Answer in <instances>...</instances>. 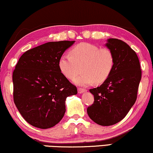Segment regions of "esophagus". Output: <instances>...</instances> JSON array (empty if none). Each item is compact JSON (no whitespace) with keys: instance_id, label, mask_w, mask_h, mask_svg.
Listing matches in <instances>:
<instances>
[{"instance_id":"1","label":"esophagus","mask_w":153,"mask_h":153,"mask_svg":"<svg viewBox=\"0 0 153 153\" xmlns=\"http://www.w3.org/2000/svg\"><path fill=\"white\" fill-rule=\"evenodd\" d=\"M77 91H78L79 94H82L83 92L87 91V89H84V88H78V89H77Z\"/></svg>"}]
</instances>
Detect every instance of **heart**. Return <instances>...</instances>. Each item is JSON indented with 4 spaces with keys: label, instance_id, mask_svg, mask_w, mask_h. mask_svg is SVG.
Masks as SVG:
<instances>
[{
    "label": "heart",
    "instance_id": "b5f03b06",
    "mask_svg": "<svg viewBox=\"0 0 153 153\" xmlns=\"http://www.w3.org/2000/svg\"><path fill=\"white\" fill-rule=\"evenodd\" d=\"M114 57L107 48H100L89 43H80L71 51V55H62L59 60L62 74L68 79H73L80 72L83 74L76 77L77 85L87 86L102 83L107 79L112 71Z\"/></svg>",
    "mask_w": 153,
    "mask_h": 153
}]
</instances>
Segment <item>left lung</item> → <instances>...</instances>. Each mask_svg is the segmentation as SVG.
I'll return each mask as SVG.
<instances>
[{
  "label": "left lung",
  "instance_id": "8db88e82",
  "mask_svg": "<svg viewBox=\"0 0 153 153\" xmlns=\"http://www.w3.org/2000/svg\"><path fill=\"white\" fill-rule=\"evenodd\" d=\"M105 46L112 52L114 64L106 80L100 87L89 89L94 102L87 111L96 123L109 126L124 119L134 104L141 69L136 53L126 42L109 39Z\"/></svg>",
  "mask_w": 153,
  "mask_h": 153
}]
</instances>
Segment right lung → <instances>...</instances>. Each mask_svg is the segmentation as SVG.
Masks as SVG:
<instances>
[{
  "instance_id": "right-lung-1",
  "label": "right lung",
  "mask_w": 153,
  "mask_h": 153,
  "mask_svg": "<svg viewBox=\"0 0 153 153\" xmlns=\"http://www.w3.org/2000/svg\"><path fill=\"white\" fill-rule=\"evenodd\" d=\"M75 41L52 42L27 51L12 75L13 98L26 121L41 129L52 128L63 118L65 100L77 88L62 74L59 60Z\"/></svg>"
}]
</instances>
